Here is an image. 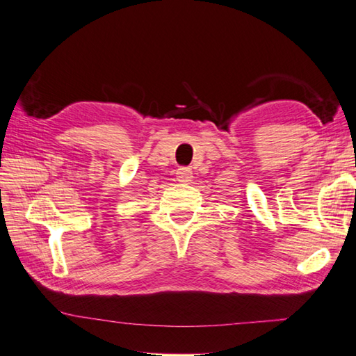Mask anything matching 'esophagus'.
Masks as SVG:
<instances>
[{
    "mask_svg": "<svg viewBox=\"0 0 356 356\" xmlns=\"http://www.w3.org/2000/svg\"><path fill=\"white\" fill-rule=\"evenodd\" d=\"M192 178H193L192 170L187 169V167H181V169L177 170V181H178V183L187 184V183H191Z\"/></svg>",
    "mask_w": 356,
    "mask_h": 356,
    "instance_id": "esophagus-1",
    "label": "esophagus"
}]
</instances>
